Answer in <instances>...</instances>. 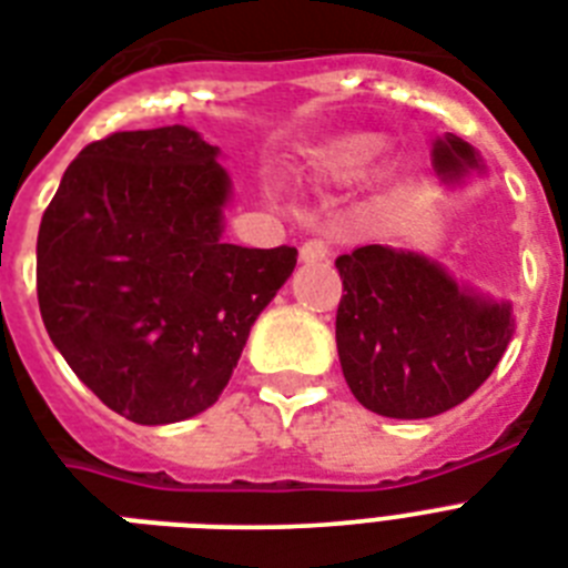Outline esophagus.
Listing matches in <instances>:
<instances>
[{"mask_svg": "<svg viewBox=\"0 0 568 568\" xmlns=\"http://www.w3.org/2000/svg\"><path fill=\"white\" fill-rule=\"evenodd\" d=\"M329 256V244L321 239H310L301 247V262L312 265V262H324Z\"/></svg>", "mask_w": 568, "mask_h": 568, "instance_id": "esophagus-1", "label": "esophagus"}]
</instances>
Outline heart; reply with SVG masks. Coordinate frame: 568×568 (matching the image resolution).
I'll use <instances>...</instances> for the list:
<instances>
[{"label": "heart", "mask_w": 568, "mask_h": 568, "mask_svg": "<svg viewBox=\"0 0 568 568\" xmlns=\"http://www.w3.org/2000/svg\"><path fill=\"white\" fill-rule=\"evenodd\" d=\"M388 150V141L383 135H351L342 144H336L324 155L327 171L342 173V176H356V173L372 171L377 159Z\"/></svg>", "instance_id": "obj_1"}]
</instances>
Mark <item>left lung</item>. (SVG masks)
Listing matches in <instances>:
<instances>
[{"label":"left lung","mask_w":568,"mask_h":568,"mask_svg":"<svg viewBox=\"0 0 568 568\" xmlns=\"http://www.w3.org/2000/svg\"><path fill=\"white\" fill-rule=\"evenodd\" d=\"M445 185L484 159L463 138L433 144ZM345 285L336 312L338 363L365 409L386 418L448 413L484 386L513 338V306L459 285L413 250L365 244L336 258Z\"/></svg>","instance_id":"8db88e82"}]
</instances>
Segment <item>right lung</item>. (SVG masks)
<instances>
[{"label": "right lung", "instance_id": "1", "mask_svg": "<svg viewBox=\"0 0 568 568\" xmlns=\"http://www.w3.org/2000/svg\"><path fill=\"white\" fill-rule=\"evenodd\" d=\"M189 126L114 132L64 171L38 232V303L52 345L102 404L173 424L221 397L294 247L223 235L232 182Z\"/></svg>", "mask_w": 568, "mask_h": 568}]
</instances>
